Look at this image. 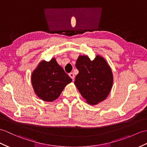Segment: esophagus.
<instances>
[{
    "mask_svg": "<svg viewBox=\"0 0 147 147\" xmlns=\"http://www.w3.org/2000/svg\"><path fill=\"white\" fill-rule=\"evenodd\" d=\"M69 77L71 78V79H72L73 80H74V73H70L69 74Z\"/></svg>",
    "mask_w": 147,
    "mask_h": 147,
    "instance_id": "obj_1",
    "label": "esophagus"
}]
</instances>
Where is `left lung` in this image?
<instances>
[{
  "label": "left lung",
  "mask_w": 147,
  "mask_h": 147,
  "mask_svg": "<svg viewBox=\"0 0 147 147\" xmlns=\"http://www.w3.org/2000/svg\"><path fill=\"white\" fill-rule=\"evenodd\" d=\"M76 67L79 73L74 84L87 103L94 105L105 100L111 91L113 78L104 58L98 55L91 61L88 56H80Z\"/></svg>",
  "instance_id": "left-lung-1"
}]
</instances>
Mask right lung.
Wrapping results in <instances>:
<instances>
[{"label": "right lung", "instance_id": "add662e5", "mask_svg": "<svg viewBox=\"0 0 147 147\" xmlns=\"http://www.w3.org/2000/svg\"><path fill=\"white\" fill-rule=\"evenodd\" d=\"M32 84L36 94L45 101H53L72 79L53 58L49 62L42 61L33 71Z\"/></svg>", "mask_w": 147, "mask_h": 147}]
</instances>
